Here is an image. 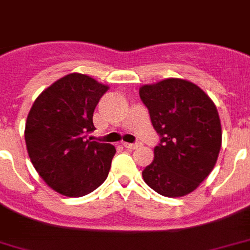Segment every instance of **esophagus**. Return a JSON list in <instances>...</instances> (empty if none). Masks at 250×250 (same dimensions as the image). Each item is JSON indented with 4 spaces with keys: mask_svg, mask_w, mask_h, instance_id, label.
I'll return each mask as SVG.
<instances>
[{
    "mask_svg": "<svg viewBox=\"0 0 250 250\" xmlns=\"http://www.w3.org/2000/svg\"><path fill=\"white\" fill-rule=\"evenodd\" d=\"M140 145H141V143H135V144H131V143H123V146H125V148H127V149H129V150L139 148Z\"/></svg>",
    "mask_w": 250,
    "mask_h": 250,
    "instance_id": "34e87169",
    "label": "esophagus"
}]
</instances>
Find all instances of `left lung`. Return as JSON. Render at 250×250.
Masks as SVG:
<instances>
[{"mask_svg":"<svg viewBox=\"0 0 250 250\" xmlns=\"http://www.w3.org/2000/svg\"><path fill=\"white\" fill-rule=\"evenodd\" d=\"M161 143L143 179L165 197L193 192L217 164L222 127L217 106L198 85L168 78L139 89Z\"/></svg>","mask_w":250,"mask_h":250,"instance_id":"obj_1","label":"left lung"}]
</instances>
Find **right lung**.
Returning a JSON list of instances; mask_svg holds the SVG:
<instances>
[{"label": "right lung", "mask_w": 250, "mask_h": 250, "mask_svg": "<svg viewBox=\"0 0 250 250\" xmlns=\"http://www.w3.org/2000/svg\"><path fill=\"white\" fill-rule=\"evenodd\" d=\"M109 86L79 72L61 78L35 100L24 139L33 167L53 190L67 197L93 192L109 175L115 148L86 140L93 111Z\"/></svg>", "instance_id": "obj_1"}]
</instances>
